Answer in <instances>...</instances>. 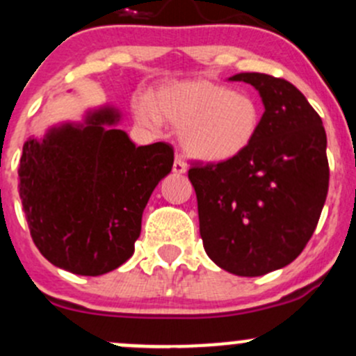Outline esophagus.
<instances>
[{"mask_svg":"<svg viewBox=\"0 0 356 356\" xmlns=\"http://www.w3.org/2000/svg\"><path fill=\"white\" fill-rule=\"evenodd\" d=\"M173 171L177 175H183L186 173V163L183 161L181 156H177L175 157V163H173Z\"/></svg>","mask_w":356,"mask_h":356,"instance_id":"34e87169","label":"esophagus"}]
</instances>
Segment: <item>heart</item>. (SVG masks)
Returning <instances> with one entry per match:
<instances>
[{
    "label": "heart",
    "instance_id": "1",
    "mask_svg": "<svg viewBox=\"0 0 356 356\" xmlns=\"http://www.w3.org/2000/svg\"><path fill=\"white\" fill-rule=\"evenodd\" d=\"M135 114L147 126H157L159 119L178 126L183 149L206 163L241 157L261 128V107L254 97L209 79L164 84L150 100L136 98Z\"/></svg>",
    "mask_w": 356,
    "mask_h": 356
}]
</instances>
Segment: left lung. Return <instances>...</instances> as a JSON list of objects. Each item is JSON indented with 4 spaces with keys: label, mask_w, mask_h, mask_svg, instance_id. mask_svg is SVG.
Instances as JSON below:
<instances>
[{
    "label": "left lung",
    "mask_w": 356,
    "mask_h": 356,
    "mask_svg": "<svg viewBox=\"0 0 356 356\" xmlns=\"http://www.w3.org/2000/svg\"><path fill=\"white\" fill-rule=\"evenodd\" d=\"M265 112L254 143L227 163L190 164L207 256L238 277L289 265L315 232L329 190L327 136L305 95L282 77L241 72Z\"/></svg>",
    "instance_id": "left-lung-1"
}]
</instances>
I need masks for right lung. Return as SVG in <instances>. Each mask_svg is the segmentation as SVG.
Here are the masks:
<instances>
[{
  "label": "right lung",
  "mask_w": 356,
  "mask_h": 356,
  "mask_svg": "<svg viewBox=\"0 0 356 356\" xmlns=\"http://www.w3.org/2000/svg\"><path fill=\"white\" fill-rule=\"evenodd\" d=\"M118 119L102 108L84 126L24 143L19 193L31 237L51 265L76 275H104L131 258L150 193L173 168L170 143L136 147L112 128Z\"/></svg>",
  "instance_id": "right-lung-1"
}]
</instances>
